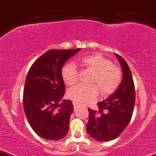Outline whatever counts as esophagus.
Wrapping results in <instances>:
<instances>
[{
  "label": "esophagus",
  "instance_id": "34e87169",
  "mask_svg": "<svg viewBox=\"0 0 156 156\" xmlns=\"http://www.w3.org/2000/svg\"><path fill=\"white\" fill-rule=\"evenodd\" d=\"M73 107H74V109H76V108L77 107V106H78V104H76V103H74V102H73Z\"/></svg>",
  "mask_w": 156,
  "mask_h": 156
}]
</instances>
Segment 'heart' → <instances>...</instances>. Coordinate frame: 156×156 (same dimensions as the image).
Masks as SVG:
<instances>
[{
	"label": "heart",
	"instance_id": "heart-1",
	"mask_svg": "<svg viewBox=\"0 0 156 156\" xmlns=\"http://www.w3.org/2000/svg\"><path fill=\"white\" fill-rule=\"evenodd\" d=\"M78 65L84 69L94 72L90 86H75L69 89L68 97L78 104H86L97 97L98 92L106 96L115 91L121 83L122 74L117 67L112 66L111 61L100 55H92L80 59ZM61 76L65 83L74 86L78 81L79 73L73 64H66L62 67Z\"/></svg>",
	"mask_w": 156,
	"mask_h": 156
}]
</instances>
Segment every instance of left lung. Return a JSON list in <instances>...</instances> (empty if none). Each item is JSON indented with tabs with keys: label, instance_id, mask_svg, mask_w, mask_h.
<instances>
[{
	"label": "left lung",
	"instance_id": "left-lung-1",
	"mask_svg": "<svg viewBox=\"0 0 156 156\" xmlns=\"http://www.w3.org/2000/svg\"><path fill=\"white\" fill-rule=\"evenodd\" d=\"M115 55L122 68L121 83L115 92L98 103L101 115L98 116L95 110L88 109L87 133L99 142L112 140L124 131L130 121L135 106V90L130 69L121 56Z\"/></svg>",
	"mask_w": 156,
	"mask_h": 156
}]
</instances>
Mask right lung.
Wrapping results in <instances>:
<instances>
[{
	"label": "right lung",
	"instance_id": "add662e5",
	"mask_svg": "<svg viewBox=\"0 0 156 156\" xmlns=\"http://www.w3.org/2000/svg\"><path fill=\"white\" fill-rule=\"evenodd\" d=\"M80 50H48L35 61L27 74L23 109L33 130L47 140L58 141L69 131L73 106L70 100L62 99L66 87L61 70Z\"/></svg>",
	"mask_w": 156,
	"mask_h": 156
}]
</instances>
